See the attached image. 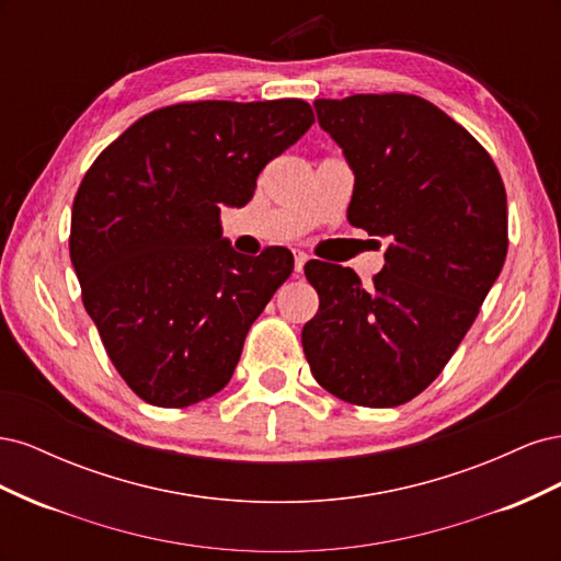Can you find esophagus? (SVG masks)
I'll use <instances>...</instances> for the list:
<instances>
[{
  "instance_id": "esophagus-1",
  "label": "esophagus",
  "mask_w": 561,
  "mask_h": 561,
  "mask_svg": "<svg viewBox=\"0 0 561 561\" xmlns=\"http://www.w3.org/2000/svg\"><path fill=\"white\" fill-rule=\"evenodd\" d=\"M307 262H309V254H304L301 250H295V271H297V274H301L304 264H307Z\"/></svg>"
}]
</instances>
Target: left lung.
Segmentation results:
<instances>
[{
  "instance_id": "1",
  "label": "left lung",
  "mask_w": 561,
  "mask_h": 561,
  "mask_svg": "<svg viewBox=\"0 0 561 561\" xmlns=\"http://www.w3.org/2000/svg\"><path fill=\"white\" fill-rule=\"evenodd\" d=\"M355 184L348 222L388 241L363 285L353 268L304 266L320 307L301 330L316 381L363 407L416 398L478 318L507 252L494 161L451 116L416 95L316 100Z\"/></svg>"
}]
</instances>
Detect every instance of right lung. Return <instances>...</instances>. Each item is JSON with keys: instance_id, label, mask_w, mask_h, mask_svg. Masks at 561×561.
<instances>
[{"instance_id": "1", "label": "right lung", "mask_w": 561, "mask_h": 561, "mask_svg": "<svg viewBox=\"0 0 561 561\" xmlns=\"http://www.w3.org/2000/svg\"><path fill=\"white\" fill-rule=\"evenodd\" d=\"M311 124V105L297 98L163 107L83 175L70 233L81 299L145 402L178 410L229 383L250 325L295 257L287 248L236 252L219 210L243 208L262 168Z\"/></svg>"}]
</instances>
